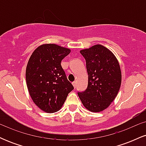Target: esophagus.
Returning <instances> with one entry per match:
<instances>
[{
  "mask_svg": "<svg viewBox=\"0 0 146 146\" xmlns=\"http://www.w3.org/2000/svg\"><path fill=\"white\" fill-rule=\"evenodd\" d=\"M73 86H74V88H75V87H76V82H73Z\"/></svg>",
  "mask_w": 146,
  "mask_h": 146,
  "instance_id": "34e87169",
  "label": "esophagus"
}]
</instances>
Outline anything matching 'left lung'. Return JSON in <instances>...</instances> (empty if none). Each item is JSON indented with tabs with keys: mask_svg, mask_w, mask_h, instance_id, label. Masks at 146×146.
Listing matches in <instances>:
<instances>
[{
	"mask_svg": "<svg viewBox=\"0 0 146 146\" xmlns=\"http://www.w3.org/2000/svg\"><path fill=\"white\" fill-rule=\"evenodd\" d=\"M86 60L88 86L78 94L89 111L105 110L117 95L121 83L119 64L115 55L105 46L96 44L80 51Z\"/></svg>",
	"mask_w": 146,
	"mask_h": 146,
	"instance_id": "left-lung-1",
	"label": "left lung"
}]
</instances>
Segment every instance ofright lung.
Returning <instances> with one entry per match:
<instances>
[{
	"label": "right lung",
	"mask_w": 146,
	"mask_h": 146,
	"mask_svg": "<svg viewBox=\"0 0 146 146\" xmlns=\"http://www.w3.org/2000/svg\"><path fill=\"white\" fill-rule=\"evenodd\" d=\"M71 52L56 44H44L34 50L26 68V82L30 96L38 108L52 113L62 106L73 89L66 78L61 62Z\"/></svg>",
	"instance_id": "right-lung-1"
}]
</instances>
